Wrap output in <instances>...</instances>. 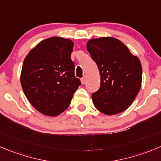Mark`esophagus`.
Instances as JSON below:
<instances>
[{"label":"esophagus","mask_w":161,"mask_h":161,"mask_svg":"<svg viewBox=\"0 0 161 161\" xmlns=\"http://www.w3.org/2000/svg\"><path fill=\"white\" fill-rule=\"evenodd\" d=\"M81 82H82V84H85L86 82V76H83V77L81 79Z\"/></svg>","instance_id":"esophagus-1"}]
</instances>
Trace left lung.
<instances>
[{"label":"left lung","instance_id":"obj_1","mask_svg":"<svg viewBox=\"0 0 161 161\" xmlns=\"http://www.w3.org/2000/svg\"><path fill=\"white\" fill-rule=\"evenodd\" d=\"M86 47L101 76L100 87L92 94L94 106L106 115L123 112L134 101L142 86L139 58L113 37L93 39Z\"/></svg>","mask_w":161,"mask_h":161}]
</instances>
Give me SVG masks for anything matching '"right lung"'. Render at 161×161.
<instances>
[{
	"instance_id": "right-lung-1",
	"label": "right lung",
	"mask_w": 161,
	"mask_h": 161,
	"mask_svg": "<svg viewBox=\"0 0 161 161\" xmlns=\"http://www.w3.org/2000/svg\"><path fill=\"white\" fill-rule=\"evenodd\" d=\"M74 43L61 37L46 39L25 57L20 82L33 107L47 116H57L70 105L81 85L70 59Z\"/></svg>"
}]
</instances>
